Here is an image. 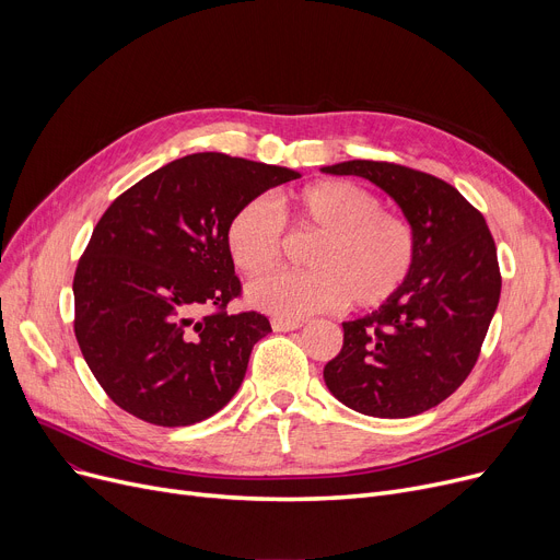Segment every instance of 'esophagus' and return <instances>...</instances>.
I'll return each instance as SVG.
<instances>
[{
	"label": "esophagus",
	"mask_w": 560,
	"mask_h": 560,
	"mask_svg": "<svg viewBox=\"0 0 560 560\" xmlns=\"http://www.w3.org/2000/svg\"><path fill=\"white\" fill-rule=\"evenodd\" d=\"M302 325H304V322H300V319H281V317L272 319V329L275 331H295Z\"/></svg>",
	"instance_id": "obj_1"
}]
</instances>
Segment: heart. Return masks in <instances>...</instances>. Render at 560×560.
<instances>
[{
	"label": "heart",
	"instance_id": "heart-1",
	"mask_svg": "<svg viewBox=\"0 0 560 560\" xmlns=\"http://www.w3.org/2000/svg\"><path fill=\"white\" fill-rule=\"evenodd\" d=\"M319 233L308 249V272H283L247 288L252 306L281 319H300L340 304L378 308L399 295L416 270L418 231L408 218L384 211L372 190L340 179L315 182L277 199V213L262 199L235 209L224 245L247 277L272 272L283 256V229Z\"/></svg>",
	"mask_w": 560,
	"mask_h": 560
}]
</instances>
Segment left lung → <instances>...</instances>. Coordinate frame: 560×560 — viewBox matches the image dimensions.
<instances>
[{"instance_id":"obj_1","label":"left lung","mask_w":560,"mask_h":560,"mask_svg":"<svg viewBox=\"0 0 560 560\" xmlns=\"http://www.w3.org/2000/svg\"><path fill=\"white\" fill-rule=\"evenodd\" d=\"M322 170L384 188L418 231L413 275L372 315L342 322L325 384L363 416H420L456 393L481 354L502 292L492 233L481 211L433 174L388 161Z\"/></svg>"}]
</instances>
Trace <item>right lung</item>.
I'll return each mask as SVG.
<instances>
[{"mask_svg":"<svg viewBox=\"0 0 560 560\" xmlns=\"http://www.w3.org/2000/svg\"><path fill=\"white\" fill-rule=\"evenodd\" d=\"M298 172L218 152L147 174L100 218L74 272V336L104 393L133 418L188 427L241 388L272 331L243 295L224 245L238 206Z\"/></svg>","mask_w":560,"mask_h":560,"instance_id":"add662e5","label":"right lung"}]
</instances>
